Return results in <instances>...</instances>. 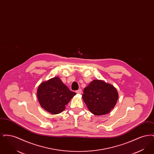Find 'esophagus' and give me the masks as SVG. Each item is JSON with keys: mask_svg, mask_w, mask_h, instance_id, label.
Here are the masks:
<instances>
[{"mask_svg": "<svg viewBox=\"0 0 154 154\" xmlns=\"http://www.w3.org/2000/svg\"><path fill=\"white\" fill-rule=\"evenodd\" d=\"M76 93H77V94H81L82 93V91H81V89H79V90L76 91Z\"/></svg>", "mask_w": 154, "mask_h": 154, "instance_id": "esophagus-1", "label": "esophagus"}]
</instances>
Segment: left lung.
Instances as JSON below:
<instances>
[{
    "mask_svg": "<svg viewBox=\"0 0 154 154\" xmlns=\"http://www.w3.org/2000/svg\"><path fill=\"white\" fill-rule=\"evenodd\" d=\"M117 91L112 85L99 80L92 81L84 89L82 99L96 116L108 114L117 102Z\"/></svg>",
    "mask_w": 154,
    "mask_h": 154,
    "instance_id": "1",
    "label": "left lung"
}]
</instances>
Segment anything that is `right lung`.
<instances>
[{
  "instance_id": "1",
  "label": "right lung",
  "mask_w": 154,
  "mask_h": 154,
  "mask_svg": "<svg viewBox=\"0 0 154 154\" xmlns=\"http://www.w3.org/2000/svg\"><path fill=\"white\" fill-rule=\"evenodd\" d=\"M76 95L65 85L58 77L42 82L37 95L41 106L52 114H58L65 109V106Z\"/></svg>"
}]
</instances>
